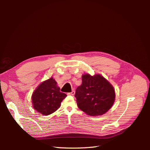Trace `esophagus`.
<instances>
[{"label": "esophagus", "instance_id": "esophagus-1", "mask_svg": "<svg viewBox=\"0 0 150 150\" xmlns=\"http://www.w3.org/2000/svg\"><path fill=\"white\" fill-rule=\"evenodd\" d=\"M68 94H69V95H72V96H74V95L75 94V91H72L71 93H68Z\"/></svg>", "mask_w": 150, "mask_h": 150}]
</instances>
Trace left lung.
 Instances as JSON below:
<instances>
[{
    "mask_svg": "<svg viewBox=\"0 0 150 150\" xmlns=\"http://www.w3.org/2000/svg\"><path fill=\"white\" fill-rule=\"evenodd\" d=\"M78 108L86 115L101 116L112 106L115 90L112 84L99 74L82 75V84L75 94Z\"/></svg>",
    "mask_w": 150,
    "mask_h": 150,
    "instance_id": "left-lung-1",
    "label": "left lung"
}]
</instances>
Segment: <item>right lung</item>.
Wrapping results in <instances>:
<instances>
[{
	"label": "right lung",
	"mask_w": 150,
	"mask_h": 150,
	"mask_svg": "<svg viewBox=\"0 0 150 150\" xmlns=\"http://www.w3.org/2000/svg\"><path fill=\"white\" fill-rule=\"evenodd\" d=\"M66 96L65 93L60 92V88L51 77L36 88L31 99L34 110L44 116H47L60 108L61 102Z\"/></svg>",
	"instance_id": "add662e5"
}]
</instances>
